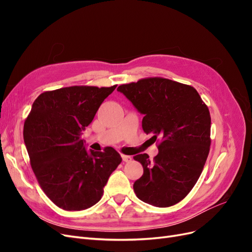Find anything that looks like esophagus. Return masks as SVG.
Here are the masks:
<instances>
[{
    "instance_id": "obj_1",
    "label": "esophagus",
    "mask_w": 252,
    "mask_h": 252,
    "mask_svg": "<svg viewBox=\"0 0 252 252\" xmlns=\"http://www.w3.org/2000/svg\"><path fill=\"white\" fill-rule=\"evenodd\" d=\"M122 158H123V161H124L125 163L131 162V159H132V158H131L130 156H126V155H122Z\"/></svg>"
}]
</instances>
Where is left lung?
I'll return each instance as SVG.
<instances>
[{
	"label": "left lung",
	"instance_id": "left-lung-1",
	"mask_svg": "<svg viewBox=\"0 0 252 252\" xmlns=\"http://www.w3.org/2000/svg\"><path fill=\"white\" fill-rule=\"evenodd\" d=\"M144 114L143 130L158 141V154L133 157L143 166L134 182L139 199L156 207H170L191 191L210 150L209 109L195 88L165 78H145L118 87Z\"/></svg>",
	"mask_w": 252,
	"mask_h": 252
}]
</instances>
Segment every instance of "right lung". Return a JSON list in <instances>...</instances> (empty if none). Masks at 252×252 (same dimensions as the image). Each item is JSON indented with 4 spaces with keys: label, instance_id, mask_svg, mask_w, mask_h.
Wrapping results in <instances>:
<instances>
[{
    "label": "right lung",
    "instance_id": "add662e5",
    "mask_svg": "<svg viewBox=\"0 0 252 252\" xmlns=\"http://www.w3.org/2000/svg\"><path fill=\"white\" fill-rule=\"evenodd\" d=\"M111 87L70 86L35 98L24 123V142L39 184L58 207L90 208L101 200L122 158L112 147L87 152L81 139Z\"/></svg>",
    "mask_w": 252,
    "mask_h": 252
}]
</instances>
